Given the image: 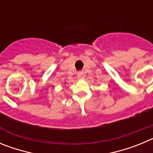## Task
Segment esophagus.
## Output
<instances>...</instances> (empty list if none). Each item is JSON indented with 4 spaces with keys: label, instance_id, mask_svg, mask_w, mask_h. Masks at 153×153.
Segmentation results:
<instances>
[{
    "label": "esophagus",
    "instance_id": "esophagus-1",
    "mask_svg": "<svg viewBox=\"0 0 153 153\" xmlns=\"http://www.w3.org/2000/svg\"><path fill=\"white\" fill-rule=\"evenodd\" d=\"M77 78L79 79H83L85 78V74H83V72H80V73H78L77 74Z\"/></svg>",
    "mask_w": 153,
    "mask_h": 153
}]
</instances>
